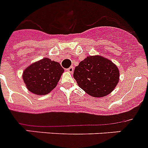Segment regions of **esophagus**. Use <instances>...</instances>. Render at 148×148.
Returning <instances> with one entry per match:
<instances>
[{
	"mask_svg": "<svg viewBox=\"0 0 148 148\" xmlns=\"http://www.w3.org/2000/svg\"><path fill=\"white\" fill-rule=\"evenodd\" d=\"M67 71L69 72V73H73V71H74V67L71 66V67H70L69 68H68V69H67Z\"/></svg>",
	"mask_w": 148,
	"mask_h": 148,
	"instance_id": "34e87169",
	"label": "esophagus"
}]
</instances>
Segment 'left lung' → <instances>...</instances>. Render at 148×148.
I'll list each match as a JSON object with an SVG mask.
<instances>
[{"mask_svg":"<svg viewBox=\"0 0 148 148\" xmlns=\"http://www.w3.org/2000/svg\"><path fill=\"white\" fill-rule=\"evenodd\" d=\"M78 86L93 97H103L113 91L119 80L117 66L100 55L87 56L74 68Z\"/></svg>","mask_w":148,"mask_h":148,"instance_id":"obj_1","label":"left lung"}]
</instances>
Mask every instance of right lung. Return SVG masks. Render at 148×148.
<instances>
[{
	"label": "right lung",
	"mask_w": 148,
	"mask_h": 148,
	"mask_svg": "<svg viewBox=\"0 0 148 148\" xmlns=\"http://www.w3.org/2000/svg\"><path fill=\"white\" fill-rule=\"evenodd\" d=\"M64 71L58 62L44 58L24 70L23 80L29 92L39 96L45 95L57 86Z\"/></svg>",
	"instance_id": "right-lung-1"
}]
</instances>
